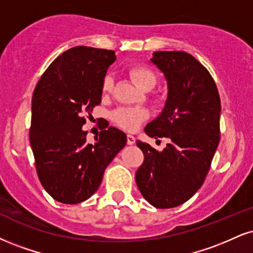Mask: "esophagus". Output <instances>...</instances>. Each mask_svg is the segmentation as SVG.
<instances>
[{"label": "esophagus", "mask_w": 253, "mask_h": 253, "mask_svg": "<svg viewBox=\"0 0 253 253\" xmlns=\"http://www.w3.org/2000/svg\"><path fill=\"white\" fill-rule=\"evenodd\" d=\"M135 142V138L132 134H127V144L133 145Z\"/></svg>", "instance_id": "esophagus-1"}]
</instances>
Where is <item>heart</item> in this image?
Here are the masks:
<instances>
[{
    "label": "heart",
    "mask_w": 253,
    "mask_h": 253,
    "mask_svg": "<svg viewBox=\"0 0 253 253\" xmlns=\"http://www.w3.org/2000/svg\"><path fill=\"white\" fill-rule=\"evenodd\" d=\"M128 73L133 81L142 89L150 90L157 84V74L150 67L134 65L130 67ZM112 87H113V77L108 74L102 81V90L109 92ZM148 117H150V112L142 107H119L111 114L112 121L117 126L125 130H129V132L138 129L140 125L147 120Z\"/></svg>",
    "instance_id": "heart-1"
}]
</instances>
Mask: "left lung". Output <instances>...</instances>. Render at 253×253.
Wrapping results in <instances>:
<instances>
[{"label": "left lung", "mask_w": 253, "mask_h": 253, "mask_svg": "<svg viewBox=\"0 0 253 253\" xmlns=\"http://www.w3.org/2000/svg\"><path fill=\"white\" fill-rule=\"evenodd\" d=\"M151 62L164 73L169 93L145 133L171 142L159 152L136 141L145 159L135 181L151 205L171 209L187 202L205 180L220 138V97L211 74L191 54L154 51Z\"/></svg>", "instance_id": "1"}]
</instances>
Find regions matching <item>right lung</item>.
<instances>
[{
  "instance_id": "right-lung-1",
  "label": "right lung",
  "mask_w": 253,
  "mask_h": 253,
  "mask_svg": "<svg viewBox=\"0 0 253 253\" xmlns=\"http://www.w3.org/2000/svg\"><path fill=\"white\" fill-rule=\"evenodd\" d=\"M114 50L78 45L57 56L36 84L29 139L42 186L63 204L92 197L103 172L125 147L127 136L115 127L86 142L84 114L101 102L102 81Z\"/></svg>"
}]
</instances>
